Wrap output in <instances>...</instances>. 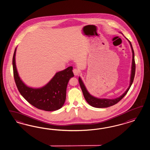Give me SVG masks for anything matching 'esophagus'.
Returning <instances> with one entry per match:
<instances>
[{
    "label": "esophagus",
    "mask_w": 150,
    "mask_h": 150,
    "mask_svg": "<svg viewBox=\"0 0 150 150\" xmlns=\"http://www.w3.org/2000/svg\"><path fill=\"white\" fill-rule=\"evenodd\" d=\"M73 73L75 76H77V75H79V74L80 73V71L77 69H74L73 70Z\"/></svg>",
    "instance_id": "34e87169"
}]
</instances>
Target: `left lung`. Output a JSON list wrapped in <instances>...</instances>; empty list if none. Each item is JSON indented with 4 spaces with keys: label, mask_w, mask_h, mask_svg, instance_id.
Here are the masks:
<instances>
[{
    "label": "left lung",
    "mask_w": 150,
    "mask_h": 150,
    "mask_svg": "<svg viewBox=\"0 0 150 150\" xmlns=\"http://www.w3.org/2000/svg\"><path fill=\"white\" fill-rule=\"evenodd\" d=\"M130 45V47L133 53V59H132V70H131V75H130V85L128 89L126 90V92L123 93L120 97H119L115 99H100L98 98L94 97L91 95L88 91L86 89L85 86L84 85L83 82L82 81L80 77L79 78V82L80 83V85L81 87L82 93L83 94V96L85 98L86 100L89 104L90 105L97 108H108L111 106L113 105L116 104H117L118 102L120 101L126 95V94L128 92L130 89L131 86L133 83L134 79L135 76V63L134 59V52L133 49L132 47V44L129 40H128Z\"/></svg>",
    "instance_id": "left-lung-1"
}]
</instances>
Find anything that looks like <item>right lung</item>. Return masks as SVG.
I'll return each mask as SVG.
<instances>
[{"label":"right lung","mask_w":150,"mask_h":150,"mask_svg":"<svg viewBox=\"0 0 150 150\" xmlns=\"http://www.w3.org/2000/svg\"><path fill=\"white\" fill-rule=\"evenodd\" d=\"M16 51V48L12 58L13 76L21 94L29 103L39 109L52 111L61 109L65 101L67 85L70 79L74 76L73 67L56 73L49 83L41 88L29 87L21 80L17 72Z\"/></svg>","instance_id":"1"}]
</instances>
